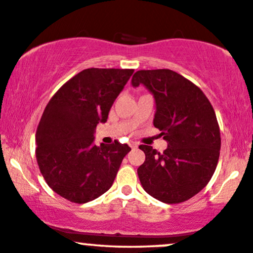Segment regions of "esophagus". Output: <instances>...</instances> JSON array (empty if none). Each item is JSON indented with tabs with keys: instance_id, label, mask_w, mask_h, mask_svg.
<instances>
[{
	"instance_id": "34e87169",
	"label": "esophagus",
	"mask_w": 253,
	"mask_h": 253,
	"mask_svg": "<svg viewBox=\"0 0 253 253\" xmlns=\"http://www.w3.org/2000/svg\"><path fill=\"white\" fill-rule=\"evenodd\" d=\"M129 147L133 148V149H134V148H137V143L133 142V141H132V142H129Z\"/></svg>"
}]
</instances>
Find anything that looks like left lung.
<instances>
[{
  "mask_svg": "<svg viewBox=\"0 0 253 253\" xmlns=\"http://www.w3.org/2000/svg\"><path fill=\"white\" fill-rule=\"evenodd\" d=\"M140 84L154 96V126L168 148L158 153L141 144L146 161L137 169L139 179L155 199L183 203L199 193L216 169L221 136L214 109L200 87L173 70H139L132 85Z\"/></svg>",
  "mask_w": 253,
  "mask_h": 253,
  "instance_id": "8db88e82",
  "label": "left lung"
}]
</instances>
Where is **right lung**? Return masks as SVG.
<instances>
[{
    "instance_id": "obj_1",
    "label": "right lung",
    "mask_w": 253,
    "mask_h": 253,
    "mask_svg": "<svg viewBox=\"0 0 253 253\" xmlns=\"http://www.w3.org/2000/svg\"><path fill=\"white\" fill-rule=\"evenodd\" d=\"M133 72L84 69L47 104L36 133L37 162L47 185L65 199L85 204L112 186L130 148L117 140L98 147L93 134Z\"/></svg>"
}]
</instances>
